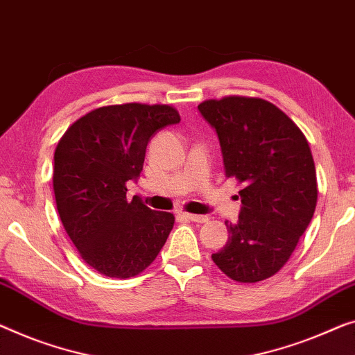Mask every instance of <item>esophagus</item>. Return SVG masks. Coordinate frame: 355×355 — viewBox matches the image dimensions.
<instances>
[{"mask_svg":"<svg viewBox=\"0 0 355 355\" xmlns=\"http://www.w3.org/2000/svg\"><path fill=\"white\" fill-rule=\"evenodd\" d=\"M184 218H188L189 221H194V223H207L209 216L205 215H194V214H183Z\"/></svg>","mask_w":355,"mask_h":355,"instance_id":"esophagus-1","label":"esophagus"}]
</instances>
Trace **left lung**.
<instances>
[{
  "instance_id": "1",
  "label": "left lung",
  "mask_w": 355,
  "mask_h": 355,
  "mask_svg": "<svg viewBox=\"0 0 355 355\" xmlns=\"http://www.w3.org/2000/svg\"><path fill=\"white\" fill-rule=\"evenodd\" d=\"M198 110L218 135L225 173L242 184L239 221L211 260L230 279L255 284L288 261L317 204L313 153L303 132L268 100L230 95Z\"/></svg>"
}]
</instances>
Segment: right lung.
Instances as JSON below:
<instances>
[{"label":"right lung","instance_id":"1","mask_svg":"<svg viewBox=\"0 0 355 355\" xmlns=\"http://www.w3.org/2000/svg\"><path fill=\"white\" fill-rule=\"evenodd\" d=\"M180 123L171 105L124 103L92 110L68 127L54 153L55 204L63 228L89 266L127 279L150 266L175 223L134 196L148 141Z\"/></svg>","mask_w":355,"mask_h":355}]
</instances>
